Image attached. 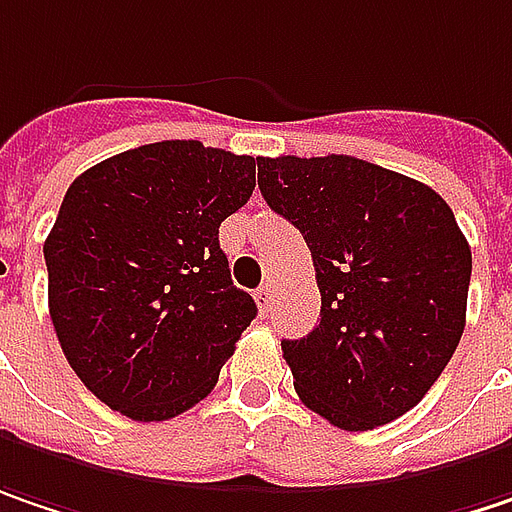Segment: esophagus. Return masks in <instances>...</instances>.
<instances>
[{"label":"esophagus","mask_w":512,"mask_h":512,"mask_svg":"<svg viewBox=\"0 0 512 512\" xmlns=\"http://www.w3.org/2000/svg\"><path fill=\"white\" fill-rule=\"evenodd\" d=\"M255 301H257V307L263 310V313H269V307H272V286L266 284V286H260L255 292Z\"/></svg>","instance_id":"esophagus-1"}]
</instances>
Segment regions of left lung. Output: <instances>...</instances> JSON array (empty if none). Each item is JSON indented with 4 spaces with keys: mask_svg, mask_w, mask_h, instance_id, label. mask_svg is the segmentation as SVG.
Wrapping results in <instances>:
<instances>
[{
    "mask_svg": "<svg viewBox=\"0 0 512 512\" xmlns=\"http://www.w3.org/2000/svg\"><path fill=\"white\" fill-rule=\"evenodd\" d=\"M257 188L316 266V330L281 342L301 403L347 432L403 417L464 333L472 252L452 208L353 156H260Z\"/></svg>",
    "mask_w": 512,
    "mask_h": 512,
    "instance_id": "left-lung-1",
    "label": "left lung"
}]
</instances>
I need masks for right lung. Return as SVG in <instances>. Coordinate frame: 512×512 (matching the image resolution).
Returning a JSON list of instances; mask_svg holds the SVG:
<instances>
[{
    "label": "right lung",
    "mask_w": 512,
    "mask_h": 512,
    "mask_svg": "<svg viewBox=\"0 0 512 512\" xmlns=\"http://www.w3.org/2000/svg\"><path fill=\"white\" fill-rule=\"evenodd\" d=\"M255 159L156 141L80 173L46 237L48 313L72 371L112 411L170 420L217 385L257 316L231 284L220 223Z\"/></svg>",
    "instance_id": "add662e5"
}]
</instances>
